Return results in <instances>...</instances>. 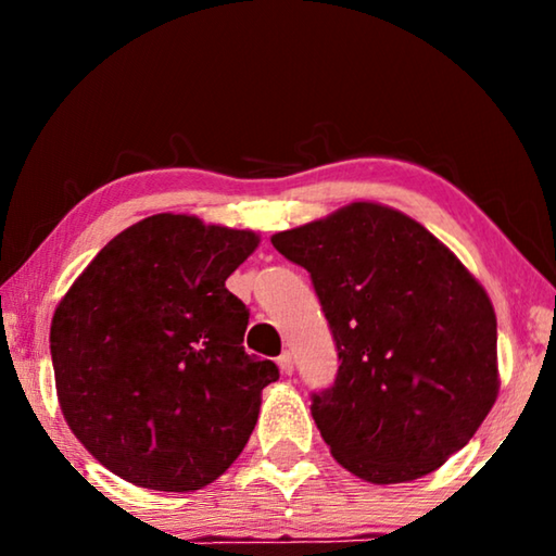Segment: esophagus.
Returning <instances> with one entry per match:
<instances>
[{
    "instance_id": "obj_1",
    "label": "esophagus",
    "mask_w": 556,
    "mask_h": 556,
    "mask_svg": "<svg viewBox=\"0 0 556 556\" xmlns=\"http://www.w3.org/2000/svg\"><path fill=\"white\" fill-rule=\"evenodd\" d=\"M277 365H279L281 375H291V370H294V361H291V353H281L277 357Z\"/></svg>"
}]
</instances>
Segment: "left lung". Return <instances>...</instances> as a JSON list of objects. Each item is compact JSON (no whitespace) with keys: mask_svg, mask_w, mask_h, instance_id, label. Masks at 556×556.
Listing matches in <instances>:
<instances>
[{"mask_svg":"<svg viewBox=\"0 0 556 556\" xmlns=\"http://www.w3.org/2000/svg\"><path fill=\"white\" fill-rule=\"evenodd\" d=\"M331 328L338 372L312 417L338 464L370 483L427 476L497 397V324L483 287L417 220L351 203L277 232Z\"/></svg>","mask_w":556,"mask_h":556,"instance_id":"obj_1","label":"left lung"}]
</instances>
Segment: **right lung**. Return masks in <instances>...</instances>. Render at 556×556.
Here are the masks:
<instances>
[{"mask_svg":"<svg viewBox=\"0 0 556 556\" xmlns=\"http://www.w3.org/2000/svg\"><path fill=\"white\" fill-rule=\"evenodd\" d=\"M257 235L159 213L110 240L61 299L51 361L92 456L149 491L213 483L248 444L271 361L244 353L250 308L225 289Z\"/></svg>","mask_w":556,"mask_h":556,"instance_id":"right-lung-1","label":"right lung"}]
</instances>
